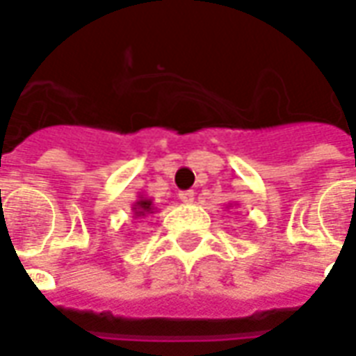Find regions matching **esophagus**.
I'll return each instance as SVG.
<instances>
[{"mask_svg": "<svg viewBox=\"0 0 356 356\" xmlns=\"http://www.w3.org/2000/svg\"><path fill=\"white\" fill-rule=\"evenodd\" d=\"M179 198H181L183 202H193V200H195V193H193V191H181V193H179Z\"/></svg>", "mask_w": 356, "mask_h": 356, "instance_id": "1", "label": "esophagus"}]
</instances>
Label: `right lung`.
I'll list each match as a JSON object with an SVG mask.
<instances>
[{"label":"right lung","mask_w":356,"mask_h":356,"mask_svg":"<svg viewBox=\"0 0 356 356\" xmlns=\"http://www.w3.org/2000/svg\"><path fill=\"white\" fill-rule=\"evenodd\" d=\"M135 216H144V213H150L154 210L152 200H148V198H140L138 202L135 204Z\"/></svg>","instance_id":"right-lung-1"}]
</instances>
